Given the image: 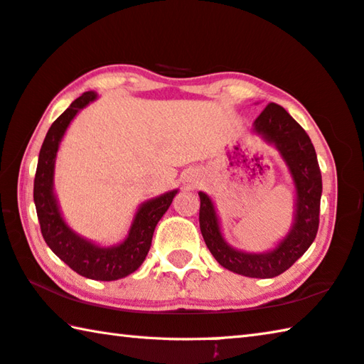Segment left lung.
Returning a JSON list of instances; mask_svg holds the SVG:
<instances>
[{"instance_id": "1", "label": "left lung", "mask_w": 364, "mask_h": 364, "mask_svg": "<svg viewBox=\"0 0 364 364\" xmlns=\"http://www.w3.org/2000/svg\"><path fill=\"white\" fill-rule=\"evenodd\" d=\"M252 130L279 151L292 176L295 212L291 230L271 250L252 254L234 249L223 237L212 199L202 191L199 193V223L208 250L221 267L247 278L268 279L291 268L315 241L319 226L323 181L310 136L284 107L269 102L255 119Z\"/></svg>"}]
</instances>
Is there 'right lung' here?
<instances>
[{
    "mask_svg": "<svg viewBox=\"0 0 364 364\" xmlns=\"http://www.w3.org/2000/svg\"><path fill=\"white\" fill-rule=\"evenodd\" d=\"M97 100L95 91H86L60 114L46 133L36 165L33 200L43 239L60 260L78 274L95 281H115L132 274L143 264L151 249L154 230L168 210L178 189L168 191L139 205L127 237L120 244L104 247L80 236L65 223L54 194V165L58 151L70 122L90 102Z\"/></svg>",
    "mask_w": 364,
    "mask_h": 364,
    "instance_id": "add662e5",
    "label": "right lung"
}]
</instances>
